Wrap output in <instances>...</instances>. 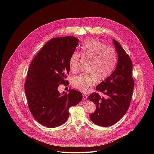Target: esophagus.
<instances>
[{
    "label": "esophagus",
    "mask_w": 154,
    "mask_h": 154,
    "mask_svg": "<svg viewBox=\"0 0 154 154\" xmlns=\"http://www.w3.org/2000/svg\"><path fill=\"white\" fill-rule=\"evenodd\" d=\"M87 98H88V96L85 94H83V100H87Z\"/></svg>",
    "instance_id": "esophagus-1"
}]
</instances>
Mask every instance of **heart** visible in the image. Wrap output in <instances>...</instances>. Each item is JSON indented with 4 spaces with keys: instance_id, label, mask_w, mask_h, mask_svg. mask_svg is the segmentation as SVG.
<instances>
[{
    "instance_id": "heart-1",
    "label": "heart",
    "mask_w": 154,
    "mask_h": 154,
    "mask_svg": "<svg viewBox=\"0 0 154 154\" xmlns=\"http://www.w3.org/2000/svg\"><path fill=\"white\" fill-rule=\"evenodd\" d=\"M81 54L84 59L89 61L86 69L88 72L73 78L72 84L73 87L87 92L96 84L98 79L104 80L110 75L117 62V54L114 48L107 47L94 39L88 40L84 43ZM80 59L78 51L72 54L69 65L72 72L78 70Z\"/></svg>"
}]
</instances>
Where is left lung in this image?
I'll use <instances>...</instances> for the list:
<instances>
[{
    "mask_svg": "<svg viewBox=\"0 0 154 154\" xmlns=\"http://www.w3.org/2000/svg\"><path fill=\"white\" fill-rule=\"evenodd\" d=\"M112 41L118 54L116 68L96 88L104 96L94 92L88 98L97 106L89 116L91 121L103 127L114 125L124 116L130 106L134 88L131 59L119 42Z\"/></svg>",
    "mask_w": 154,
    "mask_h": 154,
    "instance_id": "1",
    "label": "left lung"
}]
</instances>
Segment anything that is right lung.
Wrapping results in <instances>:
<instances>
[{
	"label": "right lung",
	"mask_w": 154,
	"mask_h": 154,
	"mask_svg": "<svg viewBox=\"0 0 154 154\" xmlns=\"http://www.w3.org/2000/svg\"><path fill=\"white\" fill-rule=\"evenodd\" d=\"M79 40L75 37L53 38L33 59L27 72L25 91L29 111L34 119L47 128H56L67 120L69 109L82 99L81 92L69 89L62 94L57 88L68 84L69 59Z\"/></svg>",
	"instance_id": "obj_1"
}]
</instances>
